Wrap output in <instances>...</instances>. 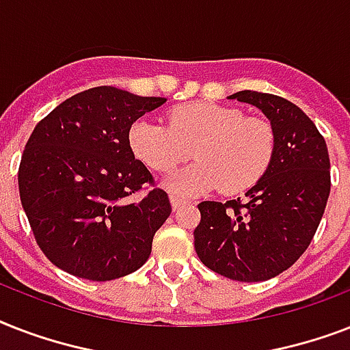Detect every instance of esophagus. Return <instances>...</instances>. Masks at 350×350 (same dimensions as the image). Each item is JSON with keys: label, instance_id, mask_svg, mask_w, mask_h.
<instances>
[{"label": "esophagus", "instance_id": "obj_1", "mask_svg": "<svg viewBox=\"0 0 350 350\" xmlns=\"http://www.w3.org/2000/svg\"><path fill=\"white\" fill-rule=\"evenodd\" d=\"M170 203H172V208H174V211H178V208H181L183 205H187V200H183V198L172 194V196H170Z\"/></svg>", "mask_w": 350, "mask_h": 350}]
</instances>
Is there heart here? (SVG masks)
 <instances>
[{
  "instance_id": "obj_1",
  "label": "heart",
  "mask_w": 350,
  "mask_h": 350,
  "mask_svg": "<svg viewBox=\"0 0 350 350\" xmlns=\"http://www.w3.org/2000/svg\"><path fill=\"white\" fill-rule=\"evenodd\" d=\"M167 123L134 121L129 145L154 172H170L194 152L200 161L167 180L169 191L181 196H196L218 187L224 194L249 191L263 178L276 150L271 121L245 116L238 107L211 101L181 103L169 109Z\"/></svg>"
}]
</instances>
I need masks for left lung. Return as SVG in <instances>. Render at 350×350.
Here are the masks:
<instances>
[{"label":"left lung","mask_w":350,"mask_h":350,"mask_svg":"<svg viewBox=\"0 0 350 350\" xmlns=\"http://www.w3.org/2000/svg\"><path fill=\"white\" fill-rule=\"evenodd\" d=\"M230 98L256 105L271 120L276 150L245 200L198 205L194 249L221 276L265 282L294 265L314 238L331 192V161L325 139L299 107L256 90Z\"/></svg>","instance_id":"1"}]
</instances>
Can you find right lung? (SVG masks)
Wrapping results in <instances>:
<instances>
[{
    "label": "right lung",
    "instance_id": "add662e5",
    "mask_svg": "<svg viewBox=\"0 0 350 350\" xmlns=\"http://www.w3.org/2000/svg\"><path fill=\"white\" fill-rule=\"evenodd\" d=\"M163 103L94 87L63 101L32 131L19 161V198L36 243L62 271L109 282L148 260L172 207L134 158L129 129Z\"/></svg>",
    "mask_w": 350,
    "mask_h": 350
}]
</instances>
